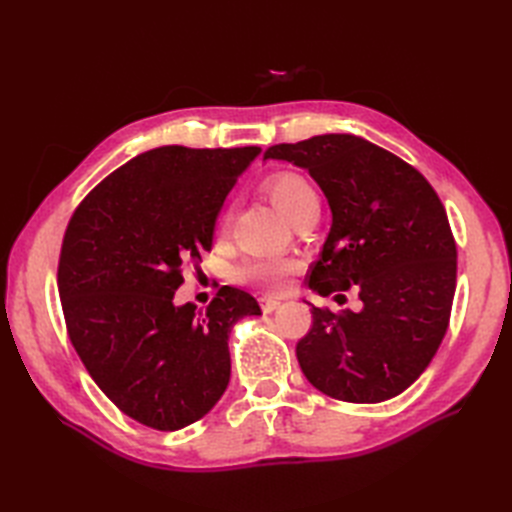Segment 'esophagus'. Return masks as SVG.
I'll list each match as a JSON object with an SVG mask.
<instances>
[{"label": "esophagus", "instance_id": "34e87169", "mask_svg": "<svg viewBox=\"0 0 512 512\" xmlns=\"http://www.w3.org/2000/svg\"><path fill=\"white\" fill-rule=\"evenodd\" d=\"M260 307H262V312H265V314H271V312H275L277 307H280V299L260 297Z\"/></svg>", "mask_w": 512, "mask_h": 512}]
</instances>
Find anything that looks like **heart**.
Instances as JSON below:
<instances>
[{
  "instance_id": "1",
  "label": "heart",
  "mask_w": 512,
  "mask_h": 512,
  "mask_svg": "<svg viewBox=\"0 0 512 512\" xmlns=\"http://www.w3.org/2000/svg\"><path fill=\"white\" fill-rule=\"evenodd\" d=\"M262 190L271 198L273 207L280 211L288 222L297 218L299 213L318 207V192L303 175L282 170L273 173L262 183ZM226 226V220H224ZM299 269V262L284 256H254L247 258L237 269L241 282L258 286L269 292H282L288 286V277Z\"/></svg>"
}]
</instances>
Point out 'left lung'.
<instances>
[{
    "label": "left lung",
    "instance_id": "left-lung-1",
    "mask_svg": "<svg viewBox=\"0 0 512 512\" xmlns=\"http://www.w3.org/2000/svg\"><path fill=\"white\" fill-rule=\"evenodd\" d=\"M265 160L305 168L329 200L333 224L309 288L361 299L359 312L342 314L307 303L314 322L297 344L305 378L350 404L404 393L438 352L455 297L457 245L436 190L354 134L273 145Z\"/></svg>",
    "mask_w": 512,
    "mask_h": 512
}]
</instances>
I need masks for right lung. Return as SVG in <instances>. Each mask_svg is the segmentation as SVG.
<instances>
[{
	"instance_id": "add662e5",
	"label": "right lung",
	"mask_w": 512,
	"mask_h": 512,
	"mask_svg": "<svg viewBox=\"0 0 512 512\" xmlns=\"http://www.w3.org/2000/svg\"><path fill=\"white\" fill-rule=\"evenodd\" d=\"M260 147L166 145L117 168L76 207L57 284L68 337L102 393L134 421L177 431L230 380L228 335L258 301L222 286L207 309L175 305L183 269L211 250L237 177Z\"/></svg>"
}]
</instances>
